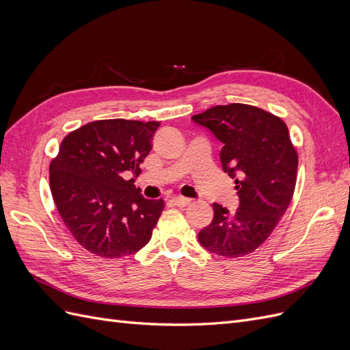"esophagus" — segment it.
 <instances>
[{
	"instance_id": "1",
	"label": "esophagus",
	"mask_w": 350,
	"mask_h": 350,
	"mask_svg": "<svg viewBox=\"0 0 350 350\" xmlns=\"http://www.w3.org/2000/svg\"><path fill=\"white\" fill-rule=\"evenodd\" d=\"M171 201L175 206H179V207H185V206L191 203V200L187 198V197H174Z\"/></svg>"
}]
</instances>
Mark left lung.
I'll use <instances>...</instances> for the list:
<instances>
[{
    "mask_svg": "<svg viewBox=\"0 0 350 350\" xmlns=\"http://www.w3.org/2000/svg\"><path fill=\"white\" fill-rule=\"evenodd\" d=\"M193 121L224 144L221 167L235 179L239 197L235 211L213 204V220L198 232V241L221 257L247 256L269 238L291 204L298 154L288 126L279 116L243 103L217 105Z\"/></svg>",
    "mask_w": 350,
    "mask_h": 350,
    "instance_id": "obj_1",
    "label": "left lung"
}]
</instances>
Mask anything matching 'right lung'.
Wrapping results in <instances>:
<instances>
[{"instance_id": "add662e5", "label": "right lung", "mask_w": 350, "mask_h": 350, "mask_svg": "<svg viewBox=\"0 0 350 350\" xmlns=\"http://www.w3.org/2000/svg\"><path fill=\"white\" fill-rule=\"evenodd\" d=\"M159 122L102 120L70 133L49 166L52 198L83 248L103 258L142 250L165 201L147 200L126 174H140Z\"/></svg>"}]
</instances>
